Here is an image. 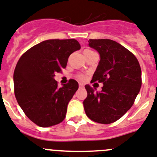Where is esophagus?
Segmentation results:
<instances>
[{
  "mask_svg": "<svg viewBox=\"0 0 157 157\" xmlns=\"http://www.w3.org/2000/svg\"><path fill=\"white\" fill-rule=\"evenodd\" d=\"M83 84H82V83H79V87H83Z\"/></svg>",
  "mask_w": 157,
  "mask_h": 157,
  "instance_id": "esophagus-1",
  "label": "esophagus"
}]
</instances>
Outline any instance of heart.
<instances>
[{
	"label": "heart",
	"mask_w": 157,
	"mask_h": 157,
	"mask_svg": "<svg viewBox=\"0 0 157 157\" xmlns=\"http://www.w3.org/2000/svg\"><path fill=\"white\" fill-rule=\"evenodd\" d=\"M76 78L79 81H85L86 79V75H83V74H78V75H76Z\"/></svg>",
	"instance_id": "b5f03b06"
}]
</instances>
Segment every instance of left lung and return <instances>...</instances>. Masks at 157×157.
Instances as JSON below:
<instances>
[{"mask_svg": "<svg viewBox=\"0 0 157 157\" xmlns=\"http://www.w3.org/2000/svg\"><path fill=\"white\" fill-rule=\"evenodd\" d=\"M89 46L100 56L91 82H103L100 92L86 85L87 97L83 101L89 119L108 124L122 117L134 103L141 84V69L134 54L110 39H90Z\"/></svg>", "mask_w": 157, "mask_h": 157, "instance_id": "obj_1", "label": "left lung"}]
</instances>
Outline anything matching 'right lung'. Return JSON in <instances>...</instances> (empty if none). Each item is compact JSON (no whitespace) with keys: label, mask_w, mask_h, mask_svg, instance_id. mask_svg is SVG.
Returning a JSON list of instances; mask_svg holds the SVG:
<instances>
[{"label":"right lung","mask_w":157,"mask_h":157,"mask_svg":"<svg viewBox=\"0 0 157 157\" xmlns=\"http://www.w3.org/2000/svg\"><path fill=\"white\" fill-rule=\"evenodd\" d=\"M80 44L75 39L46 40L31 47L18 60L13 73L14 94L25 116L41 128L60 124L78 88L75 79L58 87L54 74L66 68Z\"/></svg>","instance_id":"obj_1"}]
</instances>
